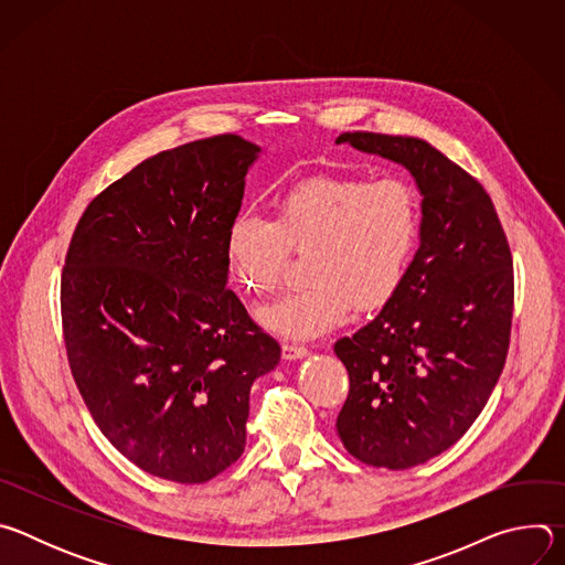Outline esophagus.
<instances>
[{
	"label": "esophagus",
	"instance_id": "esophagus-1",
	"mask_svg": "<svg viewBox=\"0 0 565 565\" xmlns=\"http://www.w3.org/2000/svg\"><path fill=\"white\" fill-rule=\"evenodd\" d=\"M281 353H284L286 360H299V358H306V355H308V349H306L303 344H290V342H286V344L281 347Z\"/></svg>",
	"mask_w": 565,
	"mask_h": 565
}]
</instances>
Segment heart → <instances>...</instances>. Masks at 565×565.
Wrapping results in <instances>:
<instances>
[{
  "label": "heart",
  "instance_id": "b5f03b06",
  "mask_svg": "<svg viewBox=\"0 0 565 565\" xmlns=\"http://www.w3.org/2000/svg\"><path fill=\"white\" fill-rule=\"evenodd\" d=\"M423 232V203L405 177H312L286 190L275 218L238 214L225 236L236 288L262 297L281 281L292 250L310 253L308 286L259 308L262 324L308 340L340 327L351 308H384L405 284Z\"/></svg>",
  "mask_w": 565,
  "mask_h": 565
}]
</instances>
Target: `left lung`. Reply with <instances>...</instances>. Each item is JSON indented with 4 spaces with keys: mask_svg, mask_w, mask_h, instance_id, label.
Instances as JSON below:
<instances>
[{
    "mask_svg": "<svg viewBox=\"0 0 565 565\" xmlns=\"http://www.w3.org/2000/svg\"><path fill=\"white\" fill-rule=\"evenodd\" d=\"M335 142L405 166L423 194L420 248L405 284L335 342L351 380L340 440L366 465L409 469L462 438L501 377L512 253L490 194L427 140L347 131Z\"/></svg>",
    "mask_w": 565,
    "mask_h": 565,
    "instance_id": "1",
    "label": "left lung"
}]
</instances>
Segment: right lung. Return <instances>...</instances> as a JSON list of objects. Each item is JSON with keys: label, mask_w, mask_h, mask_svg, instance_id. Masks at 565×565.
I'll return each mask as SVG.
<instances>
[{"label": "right lung", "mask_w": 565, "mask_h": 565, "mask_svg": "<svg viewBox=\"0 0 565 565\" xmlns=\"http://www.w3.org/2000/svg\"><path fill=\"white\" fill-rule=\"evenodd\" d=\"M259 151L221 134L142 160L87 205L64 259L79 395L122 456L185 486L244 454L250 386L281 358L225 288V236Z\"/></svg>", "instance_id": "right-lung-1"}]
</instances>
